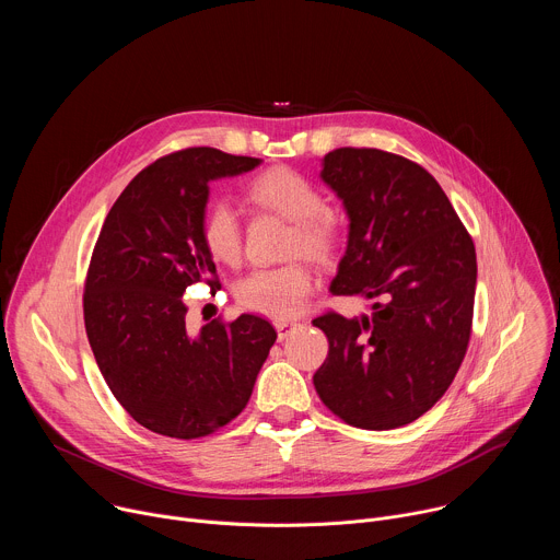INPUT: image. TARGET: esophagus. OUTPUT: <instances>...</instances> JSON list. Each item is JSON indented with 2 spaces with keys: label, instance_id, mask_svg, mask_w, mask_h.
I'll return each mask as SVG.
<instances>
[{
  "label": "esophagus",
  "instance_id": "34e87169",
  "mask_svg": "<svg viewBox=\"0 0 560 560\" xmlns=\"http://www.w3.org/2000/svg\"><path fill=\"white\" fill-rule=\"evenodd\" d=\"M299 326V322H288V318H281V322H275V328H277V335H279V341H283L294 328Z\"/></svg>",
  "mask_w": 560,
  "mask_h": 560
}]
</instances>
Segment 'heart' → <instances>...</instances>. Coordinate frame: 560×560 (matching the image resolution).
Returning <instances> with one entry per match:
<instances>
[{"label":"heart","instance_id":"b5f03b06","mask_svg":"<svg viewBox=\"0 0 560 560\" xmlns=\"http://www.w3.org/2000/svg\"><path fill=\"white\" fill-rule=\"evenodd\" d=\"M248 199L292 221L285 255H303L316 264H328L341 248V225L326 197L301 173L279 166L261 173L248 186ZM203 246L212 259L236 266L244 253V232L230 201L217 199L208 206L201 223ZM312 290L305 264L290 261L277 268H259L236 285V301L250 312L272 318L294 316Z\"/></svg>","mask_w":560,"mask_h":560}]
</instances>
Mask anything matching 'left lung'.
Returning a JSON list of instances; mask_svg holds the SVG:
<instances>
[{
  "label": "left lung",
  "instance_id": "8db88e82",
  "mask_svg": "<svg viewBox=\"0 0 560 560\" xmlns=\"http://www.w3.org/2000/svg\"><path fill=\"white\" fill-rule=\"evenodd\" d=\"M322 179L343 201L348 248L330 292L372 314L316 316L330 350L314 372L326 408L363 430L425 415L454 381L471 332L474 242L436 179L376 148H337Z\"/></svg>",
  "mask_w": 560,
  "mask_h": 560
}]
</instances>
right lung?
<instances>
[{
	"mask_svg": "<svg viewBox=\"0 0 560 560\" xmlns=\"http://www.w3.org/2000/svg\"><path fill=\"white\" fill-rule=\"evenodd\" d=\"M259 164L206 145L166 154L126 186L102 225L84 288L86 335L110 392L150 432L188 441L230 423L277 341L255 314L214 318L197 335L186 324V288H219L201 238L208 184Z\"/></svg>",
	"mask_w": 560,
	"mask_h": 560,
	"instance_id": "right-lung-1",
	"label": "right lung"
}]
</instances>
